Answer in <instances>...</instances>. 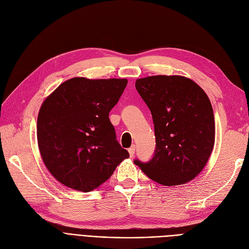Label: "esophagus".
Segmentation results:
<instances>
[{
    "mask_svg": "<svg viewBox=\"0 0 249 249\" xmlns=\"http://www.w3.org/2000/svg\"><path fill=\"white\" fill-rule=\"evenodd\" d=\"M135 149H136V146L135 145H132L130 148H129V154H130V157H133L135 155Z\"/></svg>",
    "mask_w": 249,
    "mask_h": 249,
    "instance_id": "obj_1",
    "label": "esophagus"
}]
</instances>
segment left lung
<instances>
[{
	"mask_svg": "<svg viewBox=\"0 0 249 249\" xmlns=\"http://www.w3.org/2000/svg\"><path fill=\"white\" fill-rule=\"evenodd\" d=\"M137 91L152 112L156 150L147 163H134L158 184L184 185L199 175L215 143L213 108L207 93L183 76L137 79Z\"/></svg>",
	"mask_w": 249,
	"mask_h": 249,
	"instance_id": "1",
	"label": "left lung"
}]
</instances>
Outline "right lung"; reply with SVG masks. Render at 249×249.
I'll use <instances>...</instances> for the list:
<instances>
[{
    "label": "right lung",
    "mask_w": 249,
    "mask_h": 249,
    "mask_svg": "<svg viewBox=\"0 0 249 249\" xmlns=\"http://www.w3.org/2000/svg\"><path fill=\"white\" fill-rule=\"evenodd\" d=\"M126 84V79L74 77L43 101L37 142L44 165L58 182L92 191L129 158L109 119Z\"/></svg>",
    "instance_id": "obj_1"
}]
</instances>
